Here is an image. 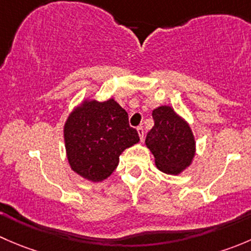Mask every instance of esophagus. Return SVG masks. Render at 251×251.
Instances as JSON below:
<instances>
[{
	"label": "esophagus",
	"instance_id": "34e87169",
	"mask_svg": "<svg viewBox=\"0 0 251 251\" xmlns=\"http://www.w3.org/2000/svg\"><path fill=\"white\" fill-rule=\"evenodd\" d=\"M137 132H138V136H140L141 141H143V137H144V130L142 126H138L137 127Z\"/></svg>",
	"mask_w": 251,
	"mask_h": 251
}]
</instances>
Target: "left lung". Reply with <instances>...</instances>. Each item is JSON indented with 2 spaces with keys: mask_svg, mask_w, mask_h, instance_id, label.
I'll return each mask as SVG.
<instances>
[{
  "mask_svg": "<svg viewBox=\"0 0 251 251\" xmlns=\"http://www.w3.org/2000/svg\"><path fill=\"white\" fill-rule=\"evenodd\" d=\"M154 126L148 132L146 146L155 159V165L168 175H179L196 155V141L188 123L173 108L161 105L151 113Z\"/></svg>",
  "mask_w": 251,
  "mask_h": 251,
  "instance_id": "8db88e82",
  "label": "left lung"
}]
</instances>
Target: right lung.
I'll return each instance as SVG.
<instances>
[{
  "mask_svg": "<svg viewBox=\"0 0 251 251\" xmlns=\"http://www.w3.org/2000/svg\"><path fill=\"white\" fill-rule=\"evenodd\" d=\"M68 161L73 171L83 178L100 182L109 177L119 156L140 142L128 125V115L118 102L85 100L68 116L64 124Z\"/></svg>",
  "mask_w": 251,
  "mask_h": 251,
  "instance_id": "1",
  "label": "right lung"
}]
</instances>
